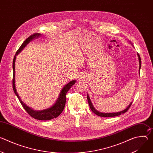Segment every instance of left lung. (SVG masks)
Wrapping results in <instances>:
<instances>
[{
	"label": "left lung",
	"mask_w": 153,
	"mask_h": 153,
	"mask_svg": "<svg viewBox=\"0 0 153 153\" xmlns=\"http://www.w3.org/2000/svg\"><path fill=\"white\" fill-rule=\"evenodd\" d=\"M137 56H138L139 60V71H140V67H141V59H140V56H139V54L138 53H137ZM87 99H88V103H89V105H90V108H91V111H92L95 114H96V115H97V116H99L104 117H115V116H119V115H120V114H123V113H126V112L128 110V109L129 108V107L131 106V104H132V102H131L126 109H125L124 110H123V111H120V112L112 113H100V112L97 111V110H96V109L94 108V106H93V103H92V102H91V100H90V98L88 94H87Z\"/></svg>",
	"instance_id": "obj_1"
}]
</instances>
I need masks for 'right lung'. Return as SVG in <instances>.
<instances>
[{"mask_svg": "<svg viewBox=\"0 0 153 153\" xmlns=\"http://www.w3.org/2000/svg\"><path fill=\"white\" fill-rule=\"evenodd\" d=\"M41 34L39 33H34L32 35H31L29 37H28L24 42L22 45L20 47L19 50L17 51L14 59L13 62V88L14 92L15 94L17 96V98L19 99L20 103L22 105L24 108L25 109V110L33 118L37 119V120H48L53 119L54 118H56L58 117L63 111L65 103H66V94L67 93L68 91V90L71 88V87L76 83V80H72L68 83L66 85H65L63 88H62L61 92L60 93L59 96L56 100V103L52 106L51 107L46 109V110H43L41 111H35L31 108L28 107L27 105H26L22 100L20 99V97L19 96L16 89V86H15V62H16V56L22 50L26 45L28 44V43L32 40L33 39L37 38L39 36H40Z\"/></svg>", "mask_w": 153, "mask_h": 153, "instance_id": "obj_1", "label": "right lung"}]
</instances>
